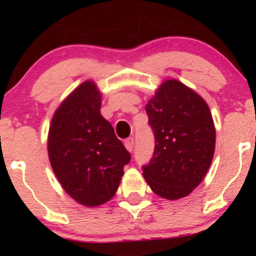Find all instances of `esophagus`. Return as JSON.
I'll list each match as a JSON object with an SVG mask.
<instances>
[{"mask_svg":"<svg viewBox=\"0 0 256 256\" xmlns=\"http://www.w3.org/2000/svg\"><path fill=\"white\" fill-rule=\"evenodd\" d=\"M125 148L128 149V152H132L134 150V140L132 137H130V138H128V140H125Z\"/></svg>","mask_w":256,"mask_h":256,"instance_id":"esophagus-1","label":"esophagus"}]
</instances>
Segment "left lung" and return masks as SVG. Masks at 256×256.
Here are the masks:
<instances>
[{
    "label": "left lung",
    "mask_w": 256,
    "mask_h": 256,
    "mask_svg": "<svg viewBox=\"0 0 256 256\" xmlns=\"http://www.w3.org/2000/svg\"><path fill=\"white\" fill-rule=\"evenodd\" d=\"M155 137L152 156L142 166L146 183L167 200L188 196L212 164L216 128L210 107L195 91L167 80L146 106Z\"/></svg>",
    "instance_id": "8db88e82"
}]
</instances>
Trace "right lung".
Here are the masks:
<instances>
[{"label":"right lung","mask_w":256,"mask_h":256,"mask_svg":"<svg viewBox=\"0 0 256 256\" xmlns=\"http://www.w3.org/2000/svg\"><path fill=\"white\" fill-rule=\"evenodd\" d=\"M100 108L101 94L95 83L84 82L55 112L48 136L55 176L64 192L88 207L113 198L131 160Z\"/></svg>","instance_id":"obj_1"}]
</instances>
